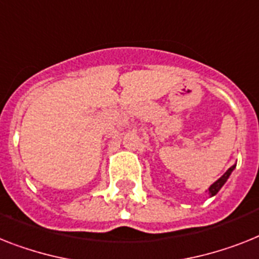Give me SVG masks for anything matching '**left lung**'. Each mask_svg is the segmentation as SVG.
Here are the masks:
<instances>
[{
  "instance_id": "obj_1",
  "label": "left lung",
  "mask_w": 259,
  "mask_h": 259,
  "mask_svg": "<svg viewBox=\"0 0 259 259\" xmlns=\"http://www.w3.org/2000/svg\"><path fill=\"white\" fill-rule=\"evenodd\" d=\"M234 168H236V164H234V165L233 166H230L229 169L226 170L225 173H224V175H222L221 177H220L219 180L215 181V183H213L210 185V187H209V196H215V194L219 193V191L220 189H221L222 187H224V184L226 183V181H228V179H229V176L230 175H232V172L233 170H234Z\"/></svg>"
}]
</instances>
